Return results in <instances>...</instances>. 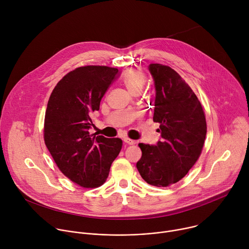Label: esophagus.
Wrapping results in <instances>:
<instances>
[{
  "mask_svg": "<svg viewBox=\"0 0 249 249\" xmlns=\"http://www.w3.org/2000/svg\"><path fill=\"white\" fill-rule=\"evenodd\" d=\"M124 142H125L126 144H128V145H135L136 144V141H134V140H132L130 138H124Z\"/></svg>",
  "mask_w": 249,
  "mask_h": 249,
  "instance_id": "esophagus-1",
  "label": "esophagus"
}]
</instances>
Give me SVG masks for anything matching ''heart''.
<instances>
[{"label":"heart","instance_id":"heart-1","mask_svg":"<svg viewBox=\"0 0 249 249\" xmlns=\"http://www.w3.org/2000/svg\"><path fill=\"white\" fill-rule=\"evenodd\" d=\"M123 82L128 90L130 92H133L142 89V88L145 85L146 77L143 73L136 69H129L124 74Z\"/></svg>","mask_w":249,"mask_h":249}]
</instances>
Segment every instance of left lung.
I'll return each instance as SVG.
<instances>
[{"label": "left lung", "instance_id": "1", "mask_svg": "<svg viewBox=\"0 0 249 249\" xmlns=\"http://www.w3.org/2000/svg\"><path fill=\"white\" fill-rule=\"evenodd\" d=\"M156 99L154 122L160 123L157 146L140 143L137 162L142 178L157 187L178 182L199 159L207 133L206 117L198 97L173 69L151 64ZM152 105V103H150Z\"/></svg>", "mask_w": 249, "mask_h": 249}]
</instances>
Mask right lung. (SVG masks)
I'll return each instance as SVG.
<instances>
[{"instance_id": "add662e5", "label": "right lung", "mask_w": 249, "mask_h": 249, "mask_svg": "<svg viewBox=\"0 0 249 249\" xmlns=\"http://www.w3.org/2000/svg\"><path fill=\"white\" fill-rule=\"evenodd\" d=\"M119 70L84 66L71 71L54 88L45 112L44 142L70 180L85 188L101 186L122 149L119 138L90 135L91 114Z\"/></svg>"}]
</instances>
